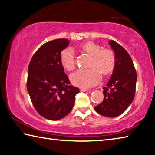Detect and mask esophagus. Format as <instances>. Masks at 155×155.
Returning a JSON list of instances; mask_svg holds the SVG:
<instances>
[{"label": "esophagus", "instance_id": "esophagus-1", "mask_svg": "<svg viewBox=\"0 0 155 155\" xmlns=\"http://www.w3.org/2000/svg\"><path fill=\"white\" fill-rule=\"evenodd\" d=\"M87 90H87V89H85V88H81L80 89V91H83V92H85V91H87Z\"/></svg>", "mask_w": 155, "mask_h": 155}]
</instances>
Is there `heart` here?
I'll use <instances>...</instances> for the list:
<instances>
[{
    "instance_id": "heart-1",
    "label": "heart",
    "mask_w": 155,
    "mask_h": 155,
    "mask_svg": "<svg viewBox=\"0 0 155 155\" xmlns=\"http://www.w3.org/2000/svg\"><path fill=\"white\" fill-rule=\"evenodd\" d=\"M83 52L91 56L89 69L78 70L70 75L73 84L81 87L89 88L98 84L101 74L108 76L114 71L116 64L115 52L110 48H102L98 44L87 41L81 46ZM60 62L64 69L72 70L76 65L74 52L71 48H66L60 54Z\"/></svg>"
}]
</instances>
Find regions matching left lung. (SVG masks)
Segmentation results:
<instances>
[{
	"instance_id": "8db88e82",
	"label": "left lung",
	"mask_w": 155,
	"mask_h": 155,
	"mask_svg": "<svg viewBox=\"0 0 155 155\" xmlns=\"http://www.w3.org/2000/svg\"><path fill=\"white\" fill-rule=\"evenodd\" d=\"M109 44L116 56V64L106 87H104L103 101L94 107L103 116L115 117L123 114L134 99L137 73L128 52L114 40Z\"/></svg>"
}]
</instances>
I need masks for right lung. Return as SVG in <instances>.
Segmentation results:
<instances>
[{"label":"right lung","instance_id":"add662e5","mask_svg":"<svg viewBox=\"0 0 155 155\" xmlns=\"http://www.w3.org/2000/svg\"><path fill=\"white\" fill-rule=\"evenodd\" d=\"M69 42L67 39H57L44 44L28 67L27 87L31 102L37 112L50 120L69 114L79 93V89L70 85L60 62L61 52Z\"/></svg>","mask_w":155,"mask_h":155}]
</instances>
